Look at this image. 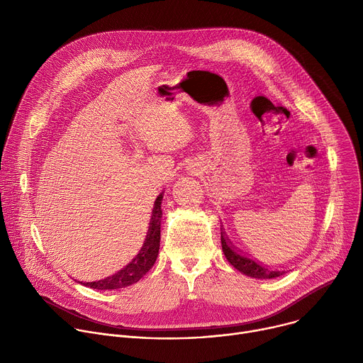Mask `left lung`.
<instances>
[{"instance_id":"left-lung-1","label":"left lung","mask_w":363,"mask_h":363,"mask_svg":"<svg viewBox=\"0 0 363 363\" xmlns=\"http://www.w3.org/2000/svg\"><path fill=\"white\" fill-rule=\"evenodd\" d=\"M221 244H223V251L224 255L228 260V263L237 269L238 272H241L242 274L252 277V279H274V277H280L283 276L286 272H279V270H273V269H267L263 264H260L258 262H255L254 258H251L250 255H247L245 252H242L241 250H237L231 241H228V238L224 235V233H221Z\"/></svg>"}]
</instances>
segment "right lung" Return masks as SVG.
I'll use <instances>...</instances> for the list:
<instances>
[{
	"label": "right lung",
	"instance_id": "right-lung-1",
	"mask_svg": "<svg viewBox=\"0 0 363 363\" xmlns=\"http://www.w3.org/2000/svg\"><path fill=\"white\" fill-rule=\"evenodd\" d=\"M162 198H164V192L160 194L158 198L155 199L152 217H150V223H149V228H147L145 241L132 260L123 269H121L119 272L113 273L109 277H105V279L97 280V281L82 283V284H84L90 289H96V290L123 289V287H128V286L139 281L153 267L155 262H157V257L160 254Z\"/></svg>",
	"mask_w": 363,
	"mask_h": 363
}]
</instances>
